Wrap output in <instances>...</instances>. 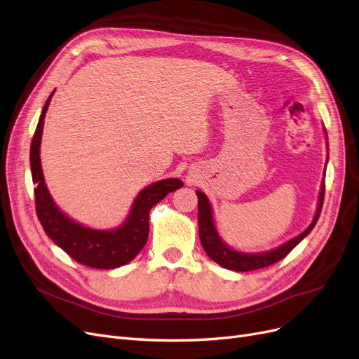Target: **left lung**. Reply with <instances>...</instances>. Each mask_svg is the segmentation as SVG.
Returning a JSON list of instances; mask_svg holds the SVG:
<instances>
[{"label": "left lung", "instance_id": "obj_1", "mask_svg": "<svg viewBox=\"0 0 359 359\" xmlns=\"http://www.w3.org/2000/svg\"><path fill=\"white\" fill-rule=\"evenodd\" d=\"M196 196H198L200 240H201L203 249L205 250L207 255H209V258L213 259L215 262H217L219 265H222L224 269L233 270V271H252V270L269 267V265L283 259L287 253L291 252L298 245V243L310 233L311 229H313V226L316 225L318 219H319L320 210H322L323 196H325V180H322L319 204H318V210H316L313 222H311L309 225V228L306 231H303L302 234L297 236L292 240H289L287 243H285L283 246L277 248L271 252H265V253H241V252L229 249L225 243L219 238V236L216 233L209 198H207L205 194H203L201 191H196Z\"/></svg>", "mask_w": 359, "mask_h": 359}]
</instances>
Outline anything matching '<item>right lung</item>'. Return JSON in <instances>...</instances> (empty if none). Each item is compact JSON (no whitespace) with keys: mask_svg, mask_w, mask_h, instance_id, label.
<instances>
[{"mask_svg":"<svg viewBox=\"0 0 359 359\" xmlns=\"http://www.w3.org/2000/svg\"><path fill=\"white\" fill-rule=\"evenodd\" d=\"M53 92L46 101L41 116L31 142V172L36 184V212L39 221L55 245L60 246L74 261L92 269H118L134 259L149 237V212L152 207L167 196V194L183 187L179 179H164L143 189L137 195L133 210L125 224L113 231H100L80 225L65 216L55 205L52 196L46 188L41 163L40 143L43 134L44 116Z\"/></svg>","mask_w":359,"mask_h":359,"instance_id":"obj_1","label":"right lung"}]
</instances>
